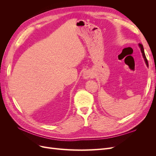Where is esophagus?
I'll use <instances>...</instances> for the list:
<instances>
[{"mask_svg": "<svg viewBox=\"0 0 156 156\" xmlns=\"http://www.w3.org/2000/svg\"><path fill=\"white\" fill-rule=\"evenodd\" d=\"M92 77V73H91V72H90V71H86L83 74V77L84 79H89Z\"/></svg>", "mask_w": 156, "mask_h": 156, "instance_id": "obj_1", "label": "esophagus"}]
</instances>
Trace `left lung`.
Listing matches in <instances>:
<instances>
[{
    "label": "left lung",
    "instance_id": "left-lung-1",
    "mask_svg": "<svg viewBox=\"0 0 156 156\" xmlns=\"http://www.w3.org/2000/svg\"><path fill=\"white\" fill-rule=\"evenodd\" d=\"M139 47H140V48L141 52H142V53H143V57H144V60H145V62H146V65H147V66L148 67V60H147V58H146V55H145V53H144V48H143V44H139Z\"/></svg>",
    "mask_w": 156,
    "mask_h": 156
}]
</instances>
